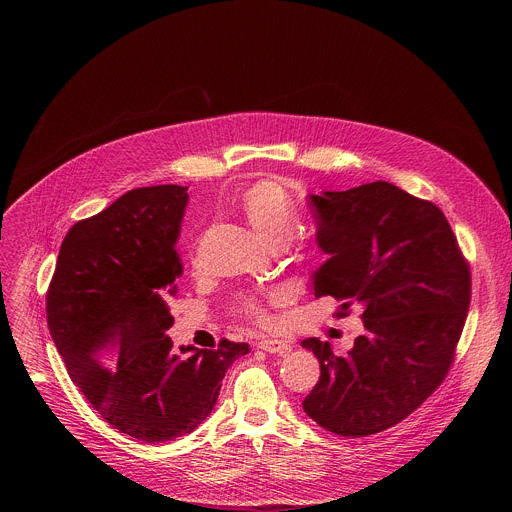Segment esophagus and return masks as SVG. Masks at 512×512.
<instances>
[{
	"mask_svg": "<svg viewBox=\"0 0 512 512\" xmlns=\"http://www.w3.org/2000/svg\"><path fill=\"white\" fill-rule=\"evenodd\" d=\"M257 348L269 352V354H285L289 350V344L285 340H277V338H265L257 342Z\"/></svg>",
	"mask_w": 512,
	"mask_h": 512,
	"instance_id": "obj_1",
	"label": "esophagus"
}]
</instances>
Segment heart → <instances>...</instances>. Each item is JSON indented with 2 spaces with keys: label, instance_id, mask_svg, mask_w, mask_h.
<instances>
[{
  "label": "heart",
  "instance_id": "obj_1",
  "mask_svg": "<svg viewBox=\"0 0 512 512\" xmlns=\"http://www.w3.org/2000/svg\"><path fill=\"white\" fill-rule=\"evenodd\" d=\"M237 208L249 227L273 247L285 245L294 237L300 223L296 200L273 180H261L245 188L237 198ZM237 310L253 322H267L261 302L253 296L241 298L237 302Z\"/></svg>",
  "mask_w": 512,
  "mask_h": 512
}]
</instances>
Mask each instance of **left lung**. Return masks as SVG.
<instances>
[{
	"mask_svg": "<svg viewBox=\"0 0 512 512\" xmlns=\"http://www.w3.org/2000/svg\"><path fill=\"white\" fill-rule=\"evenodd\" d=\"M318 247L316 298L360 310L364 334L346 354L306 338L320 379L304 411L324 429L362 437L393 427L446 379L470 306V265L444 212L391 182L310 194Z\"/></svg>",
	"mask_w": 512,
	"mask_h": 512,
	"instance_id": "8db88e82",
	"label": "left lung"
}]
</instances>
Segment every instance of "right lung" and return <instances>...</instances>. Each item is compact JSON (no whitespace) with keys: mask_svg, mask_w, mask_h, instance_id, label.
Here are the masks:
<instances>
[{"mask_svg":"<svg viewBox=\"0 0 512 512\" xmlns=\"http://www.w3.org/2000/svg\"><path fill=\"white\" fill-rule=\"evenodd\" d=\"M188 188H135L79 221L62 241L46 318L66 371L93 409L145 444L194 431L212 411L231 364L249 344L172 348L174 249ZM190 351L188 357L181 354Z\"/></svg>","mask_w":512,"mask_h":512,"instance_id":"add662e5","label":"right lung"}]
</instances>
